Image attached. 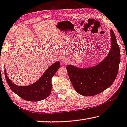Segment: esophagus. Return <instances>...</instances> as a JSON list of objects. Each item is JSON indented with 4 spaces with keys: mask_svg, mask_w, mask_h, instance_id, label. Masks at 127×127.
Returning <instances> with one entry per match:
<instances>
[{
    "mask_svg": "<svg viewBox=\"0 0 127 127\" xmlns=\"http://www.w3.org/2000/svg\"><path fill=\"white\" fill-rule=\"evenodd\" d=\"M62 61L64 62H67V60H66V59H63V60H62Z\"/></svg>",
    "mask_w": 127,
    "mask_h": 127,
    "instance_id": "obj_1",
    "label": "esophagus"
}]
</instances>
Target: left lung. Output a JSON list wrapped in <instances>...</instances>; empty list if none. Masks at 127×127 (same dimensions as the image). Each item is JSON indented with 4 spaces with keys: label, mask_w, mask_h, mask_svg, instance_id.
Masks as SVG:
<instances>
[{
    "label": "left lung",
    "mask_w": 127,
    "mask_h": 127,
    "mask_svg": "<svg viewBox=\"0 0 127 127\" xmlns=\"http://www.w3.org/2000/svg\"><path fill=\"white\" fill-rule=\"evenodd\" d=\"M111 48L107 57L98 65L86 69L67 65L70 81L77 92L83 96H94L112 85L116 79L120 61V48L112 30Z\"/></svg>",
    "instance_id": "left-lung-1"
}]
</instances>
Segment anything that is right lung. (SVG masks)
<instances>
[{"label":"right lung","instance_id":"right-lung-1","mask_svg":"<svg viewBox=\"0 0 127 127\" xmlns=\"http://www.w3.org/2000/svg\"><path fill=\"white\" fill-rule=\"evenodd\" d=\"M60 67V64L59 62L53 64L48 67L36 82L27 86L16 85L9 80L5 70H4V74L8 85L13 93L16 94L24 100L31 102H37L46 98L51 93V79Z\"/></svg>","mask_w":127,"mask_h":127}]
</instances>
